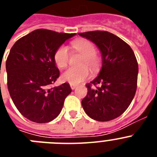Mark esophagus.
Listing matches in <instances>:
<instances>
[{
  "instance_id": "34e87169",
  "label": "esophagus",
  "mask_w": 157,
  "mask_h": 157,
  "mask_svg": "<svg viewBox=\"0 0 157 157\" xmlns=\"http://www.w3.org/2000/svg\"><path fill=\"white\" fill-rule=\"evenodd\" d=\"M71 90H75V89L76 88V86H77L76 85H75V84H71Z\"/></svg>"
}]
</instances>
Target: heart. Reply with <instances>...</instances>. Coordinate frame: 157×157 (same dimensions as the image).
<instances>
[{"instance_id":"1","label":"heart","mask_w":157,"mask_h":157,"mask_svg":"<svg viewBox=\"0 0 157 157\" xmlns=\"http://www.w3.org/2000/svg\"><path fill=\"white\" fill-rule=\"evenodd\" d=\"M71 47L75 52L82 54L84 58L82 61L81 68H69L63 73L61 78L63 82L77 85L90 77L88 66L94 71L99 68L100 57L96 54L97 49L94 43L86 39H78L71 43ZM54 62L59 68H64L69 63L70 52L66 45H61L54 53Z\"/></svg>"}]
</instances>
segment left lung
Returning <instances> with one entry per match:
<instances>
[{
	"label": "left lung",
	"mask_w": 157,
	"mask_h": 157,
	"mask_svg": "<svg viewBox=\"0 0 157 157\" xmlns=\"http://www.w3.org/2000/svg\"><path fill=\"white\" fill-rule=\"evenodd\" d=\"M93 41L102 56L99 75L86 84L87 95L82 101L85 112L93 120L106 122L121 116L130 105L137 90L138 64L132 48L115 34L103 30L79 33ZM100 84L93 89L91 85Z\"/></svg>",
	"instance_id": "obj_1"
}]
</instances>
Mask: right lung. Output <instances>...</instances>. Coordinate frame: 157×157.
<instances>
[{"label": "right lung", "instance_id": "add662e5", "mask_svg": "<svg viewBox=\"0 0 157 157\" xmlns=\"http://www.w3.org/2000/svg\"><path fill=\"white\" fill-rule=\"evenodd\" d=\"M75 35L37 29L19 38L11 48L6 60L8 91L19 112L30 121L53 120L71 92L68 83L51 85L59 76L54 53Z\"/></svg>", "mask_w": 157, "mask_h": 157}]
</instances>
